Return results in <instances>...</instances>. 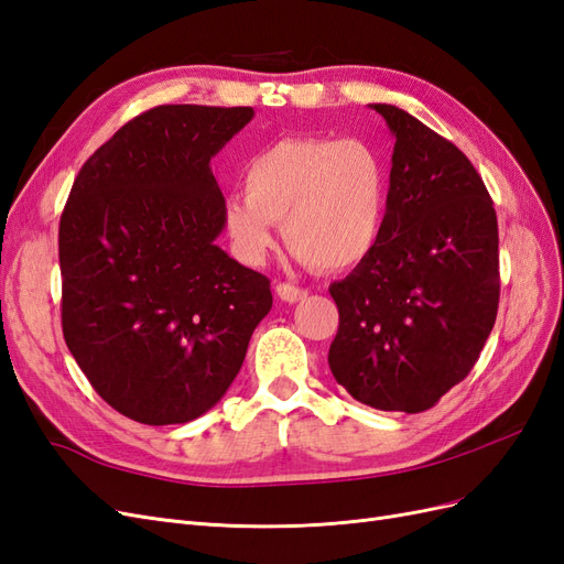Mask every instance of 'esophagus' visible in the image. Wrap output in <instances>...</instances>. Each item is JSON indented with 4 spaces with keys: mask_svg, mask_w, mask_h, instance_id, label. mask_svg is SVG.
Masks as SVG:
<instances>
[{
    "mask_svg": "<svg viewBox=\"0 0 564 564\" xmlns=\"http://www.w3.org/2000/svg\"><path fill=\"white\" fill-rule=\"evenodd\" d=\"M275 294H278L282 301H286V303H296V301L308 296V289L296 286V284H292V282H280V284L275 286Z\"/></svg>",
    "mask_w": 564,
    "mask_h": 564,
    "instance_id": "34e87169",
    "label": "esophagus"
}]
</instances>
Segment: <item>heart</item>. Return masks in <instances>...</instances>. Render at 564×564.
I'll return each instance as SVG.
<instances>
[{"mask_svg":"<svg viewBox=\"0 0 564 564\" xmlns=\"http://www.w3.org/2000/svg\"><path fill=\"white\" fill-rule=\"evenodd\" d=\"M245 195L224 204V226L249 263L272 249V224L303 263L344 270L377 247L386 218V166L360 139L289 135L247 162Z\"/></svg>","mask_w":564,"mask_h":564,"instance_id":"obj_1","label":"heart"}]
</instances>
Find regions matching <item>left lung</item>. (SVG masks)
Listing matches in <instances>:
<instances>
[{
	"label": "left lung",
	"instance_id": "1",
	"mask_svg": "<svg viewBox=\"0 0 564 564\" xmlns=\"http://www.w3.org/2000/svg\"><path fill=\"white\" fill-rule=\"evenodd\" d=\"M395 135L377 247L329 294L334 379L381 412L419 414L468 377L499 311V226L470 160L377 104Z\"/></svg>",
	"mask_w": 564,
	"mask_h": 564
}]
</instances>
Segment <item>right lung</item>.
<instances>
[{
  "mask_svg": "<svg viewBox=\"0 0 564 564\" xmlns=\"http://www.w3.org/2000/svg\"><path fill=\"white\" fill-rule=\"evenodd\" d=\"M251 108L158 106L84 162L61 216L63 336L119 414L185 423L240 371L272 308L270 280L214 240L224 193L212 158Z\"/></svg>",
  "mask_w": 564,
  "mask_h": 564,
  "instance_id": "right-lung-1",
  "label": "right lung"
}]
</instances>
